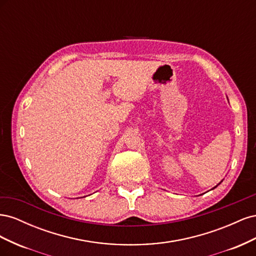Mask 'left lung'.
Instances as JSON below:
<instances>
[{"label":"left lung","instance_id":"1","mask_svg":"<svg viewBox=\"0 0 256 256\" xmlns=\"http://www.w3.org/2000/svg\"><path fill=\"white\" fill-rule=\"evenodd\" d=\"M216 187H214V188H216Z\"/></svg>","mask_w":256,"mask_h":256}]
</instances>
